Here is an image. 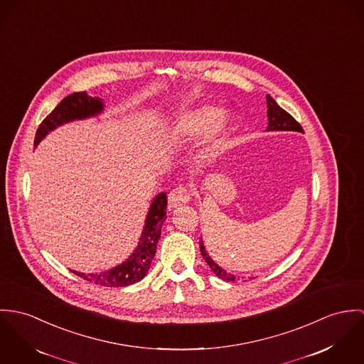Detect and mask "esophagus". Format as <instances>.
<instances>
[{"label": "esophagus", "instance_id": "34e87169", "mask_svg": "<svg viewBox=\"0 0 364 364\" xmlns=\"http://www.w3.org/2000/svg\"><path fill=\"white\" fill-rule=\"evenodd\" d=\"M191 200V193L186 187H177L168 194V205L170 208H177Z\"/></svg>", "mask_w": 364, "mask_h": 364}]
</instances>
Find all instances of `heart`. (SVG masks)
I'll use <instances>...</instances> for the list:
<instances>
[{
  "label": "heart",
  "mask_w": 364,
  "mask_h": 364,
  "mask_svg": "<svg viewBox=\"0 0 364 364\" xmlns=\"http://www.w3.org/2000/svg\"><path fill=\"white\" fill-rule=\"evenodd\" d=\"M230 125L229 112L205 105L178 113L170 124V129L180 139H196L203 135L197 159L200 163H209L218 156Z\"/></svg>",
  "instance_id": "b5f03b06"
}]
</instances>
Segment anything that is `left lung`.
Returning a JSON list of instances; mask_svg holds the SVG:
<instances>
[{
	"label": "left lung",
	"mask_w": 364,
	"mask_h": 364,
	"mask_svg": "<svg viewBox=\"0 0 364 364\" xmlns=\"http://www.w3.org/2000/svg\"><path fill=\"white\" fill-rule=\"evenodd\" d=\"M267 105H268V127L267 131H299L303 132V128L299 122H296L287 112H284L282 107L269 96L267 95ZM200 250H201L202 257L205 262L209 265L212 272L228 282H235L237 278L229 272H226L223 268H220L206 252V248L203 245V242H200Z\"/></svg>",
	"instance_id": "8db88e82"
}]
</instances>
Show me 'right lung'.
Masks as SVG:
<instances>
[{"instance_id":"1","label":"right lung","mask_w":364,"mask_h":364,"mask_svg":"<svg viewBox=\"0 0 364 364\" xmlns=\"http://www.w3.org/2000/svg\"><path fill=\"white\" fill-rule=\"evenodd\" d=\"M103 109H105L103 100L99 97H92L86 92H75L64 97L60 102V105L39 125L35 136V146H38L41 139L50 131L55 129L58 125L74 122V120L95 117L100 114ZM166 208H167V196L166 193H161L151 203L138 247L122 264L100 274L86 275L77 271H73V272L87 282L96 283L107 287H122V286H128L144 279L156 254V247L161 239L163 222L166 220Z\"/></svg>"}]
</instances>
